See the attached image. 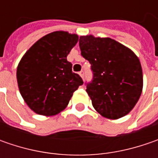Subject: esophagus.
I'll return each mask as SVG.
<instances>
[{"label": "esophagus", "instance_id": "1", "mask_svg": "<svg viewBox=\"0 0 158 158\" xmlns=\"http://www.w3.org/2000/svg\"><path fill=\"white\" fill-rule=\"evenodd\" d=\"M79 75H80V76H81V77H82V79H83V78H84V71H83V70L80 71V72H79Z\"/></svg>", "mask_w": 158, "mask_h": 158}]
</instances>
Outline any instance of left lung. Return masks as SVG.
Wrapping results in <instances>:
<instances>
[{
  "label": "left lung",
  "instance_id": "8db88e82",
  "mask_svg": "<svg viewBox=\"0 0 158 158\" xmlns=\"http://www.w3.org/2000/svg\"><path fill=\"white\" fill-rule=\"evenodd\" d=\"M79 46L82 56L91 65L92 80L85 85L96 111L112 119L127 114L142 94L143 70L139 59L110 38L82 36Z\"/></svg>",
  "mask_w": 158,
  "mask_h": 158
}]
</instances>
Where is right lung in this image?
Instances as JSON below:
<instances>
[{
    "instance_id": "right-lung-1",
    "label": "right lung",
    "mask_w": 158,
    "mask_h": 158,
    "mask_svg": "<svg viewBox=\"0 0 158 158\" xmlns=\"http://www.w3.org/2000/svg\"><path fill=\"white\" fill-rule=\"evenodd\" d=\"M78 36L54 31L38 40L17 67L16 79L22 97L38 114L52 116L69 105L73 93L83 81L72 72L67 56Z\"/></svg>"
}]
</instances>
